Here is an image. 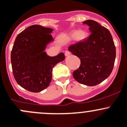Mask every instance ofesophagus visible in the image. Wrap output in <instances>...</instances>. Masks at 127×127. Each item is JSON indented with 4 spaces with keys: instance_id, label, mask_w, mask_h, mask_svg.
Returning <instances> with one entry per match:
<instances>
[{
    "instance_id": "1",
    "label": "esophagus",
    "mask_w": 127,
    "mask_h": 127,
    "mask_svg": "<svg viewBox=\"0 0 127 127\" xmlns=\"http://www.w3.org/2000/svg\"><path fill=\"white\" fill-rule=\"evenodd\" d=\"M70 52H69L68 51H65V57H68V56H70Z\"/></svg>"
}]
</instances>
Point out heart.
<instances>
[{"instance_id":"b5f03b06","label":"heart","mask_w":127,"mask_h":127,"mask_svg":"<svg viewBox=\"0 0 127 127\" xmlns=\"http://www.w3.org/2000/svg\"><path fill=\"white\" fill-rule=\"evenodd\" d=\"M88 37V32L85 30H73L67 36V39L69 41L75 40L76 42H81L85 41Z\"/></svg>"}]
</instances>
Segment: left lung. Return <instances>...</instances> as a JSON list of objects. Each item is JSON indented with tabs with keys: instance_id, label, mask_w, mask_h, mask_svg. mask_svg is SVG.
I'll use <instances>...</instances> for the list:
<instances>
[{
	"instance_id": "left-lung-1",
	"label": "left lung",
	"mask_w": 127,
	"mask_h": 127,
	"mask_svg": "<svg viewBox=\"0 0 127 127\" xmlns=\"http://www.w3.org/2000/svg\"><path fill=\"white\" fill-rule=\"evenodd\" d=\"M89 26L91 35L81 42L70 46L68 51L81 61L80 66L73 71L74 78L83 85H97L111 73L116 52L110 31L96 21L83 22Z\"/></svg>"
}]
</instances>
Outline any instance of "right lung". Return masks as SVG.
Here are the masks:
<instances>
[{"label":"right lung","mask_w":127,"mask_h":127,"mask_svg":"<svg viewBox=\"0 0 127 127\" xmlns=\"http://www.w3.org/2000/svg\"><path fill=\"white\" fill-rule=\"evenodd\" d=\"M53 29L31 25L15 39L11 63L17 83L25 90L39 93L47 88L52 80V71L57 64L65 59L63 52L51 57L45 50L54 41Z\"/></svg>","instance_id":"obj_1"}]
</instances>
